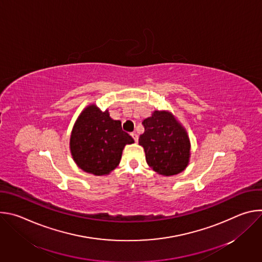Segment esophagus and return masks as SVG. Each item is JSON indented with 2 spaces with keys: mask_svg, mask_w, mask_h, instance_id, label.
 Instances as JSON below:
<instances>
[{
  "mask_svg": "<svg viewBox=\"0 0 262 262\" xmlns=\"http://www.w3.org/2000/svg\"><path fill=\"white\" fill-rule=\"evenodd\" d=\"M130 136L133 137V139H134V140H135V142L137 143V142H138V140H139V136H138L136 133H132V134H130Z\"/></svg>",
  "mask_w": 262,
  "mask_h": 262,
  "instance_id": "esophagus-1",
  "label": "esophagus"
}]
</instances>
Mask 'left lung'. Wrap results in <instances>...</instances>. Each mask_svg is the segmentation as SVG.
Instances as JSON below:
<instances>
[{
  "label": "left lung",
  "mask_w": 262,
  "mask_h": 262,
  "mask_svg": "<svg viewBox=\"0 0 262 262\" xmlns=\"http://www.w3.org/2000/svg\"><path fill=\"white\" fill-rule=\"evenodd\" d=\"M145 132L139 138L146 162L163 176L181 173L190 163L191 142L186 129L169 111L156 110L144 119Z\"/></svg>",
  "instance_id": "1"
}]
</instances>
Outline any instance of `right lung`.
I'll use <instances>...</instances> for the list:
<instances>
[{
  "label": "right lung",
  "instance_id": "right-lung-1",
  "mask_svg": "<svg viewBox=\"0 0 262 262\" xmlns=\"http://www.w3.org/2000/svg\"><path fill=\"white\" fill-rule=\"evenodd\" d=\"M134 139L122 130L121 121L110 117L95 103L87 105L74 122L69 149L77 166L95 176L108 175L120 163L122 151Z\"/></svg>",
  "mask_w": 262,
  "mask_h": 262
}]
</instances>
